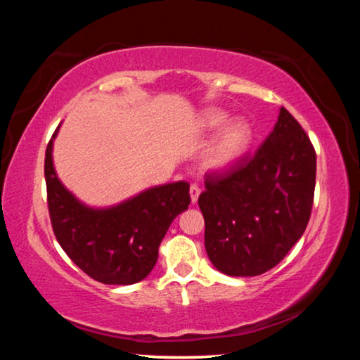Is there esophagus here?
<instances>
[{
	"instance_id": "obj_1",
	"label": "esophagus",
	"mask_w": 360,
	"mask_h": 360,
	"mask_svg": "<svg viewBox=\"0 0 360 360\" xmlns=\"http://www.w3.org/2000/svg\"><path fill=\"white\" fill-rule=\"evenodd\" d=\"M200 192H202V188L198 187V184H191V198H192V203H197V200L200 197Z\"/></svg>"
}]
</instances>
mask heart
Returning <instances> with one entry per match:
<instances>
[{
	"label": "heart",
	"instance_id": "obj_1",
	"mask_svg": "<svg viewBox=\"0 0 360 360\" xmlns=\"http://www.w3.org/2000/svg\"><path fill=\"white\" fill-rule=\"evenodd\" d=\"M227 115L221 111H210L203 115L202 129L216 130L221 127ZM249 141H251V129L245 120L231 122L216 136L214 141L206 152L205 162L210 168L222 169L230 167L243 155Z\"/></svg>",
	"mask_w": 360,
	"mask_h": 360
}]
</instances>
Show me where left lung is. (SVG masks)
<instances>
[{
    "label": "left lung",
    "mask_w": 360,
    "mask_h": 360,
    "mask_svg": "<svg viewBox=\"0 0 360 360\" xmlns=\"http://www.w3.org/2000/svg\"><path fill=\"white\" fill-rule=\"evenodd\" d=\"M198 197L205 248L219 271L257 276L281 262L307 229L314 202L316 150L281 108L275 129L252 155L206 173Z\"/></svg>",
    "instance_id": "obj_1"
}]
</instances>
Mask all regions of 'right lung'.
Returning a JSON list of instances; mask_svg holds the SVG:
<instances>
[{"label":"right lung","mask_w":360,"mask_h":360,"mask_svg":"<svg viewBox=\"0 0 360 360\" xmlns=\"http://www.w3.org/2000/svg\"><path fill=\"white\" fill-rule=\"evenodd\" d=\"M58 131H53L52 139ZM47 144L44 176L53 235L66 255L103 284H133L154 268L158 246L179 212L191 205L188 182L158 186L114 208L92 210L79 203L58 181Z\"/></svg>","instance_id":"right-lung-1"}]
</instances>
